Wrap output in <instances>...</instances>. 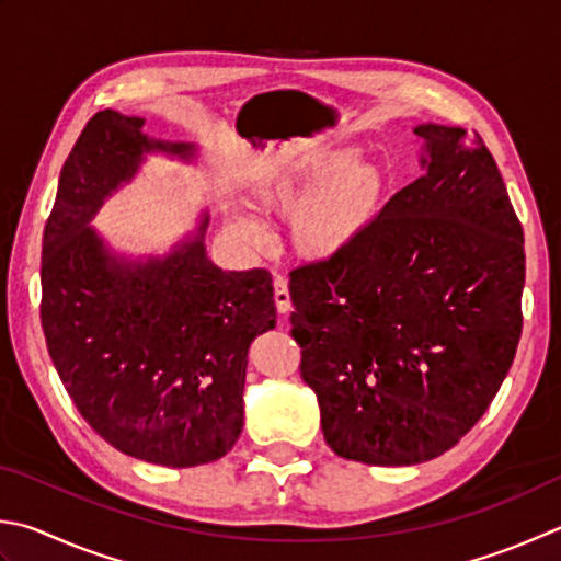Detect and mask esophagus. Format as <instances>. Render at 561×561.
Returning a JSON list of instances; mask_svg holds the SVG:
<instances>
[{
	"label": "esophagus",
	"mask_w": 561,
	"mask_h": 561,
	"mask_svg": "<svg viewBox=\"0 0 561 561\" xmlns=\"http://www.w3.org/2000/svg\"><path fill=\"white\" fill-rule=\"evenodd\" d=\"M273 298H276V308L278 312H290L293 310V300H290V290H288V278L276 276L273 278Z\"/></svg>",
	"instance_id": "34e87169"
}]
</instances>
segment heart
I'll list each match as a JSON object with an SVG mask.
<instances>
[{
    "label": "heart",
    "instance_id": "b5f03b06",
    "mask_svg": "<svg viewBox=\"0 0 561 561\" xmlns=\"http://www.w3.org/2000/svg\"><path fill=\"white\" fill-rule=\"evenodd\" d=\"M388 181L380 165L352 151H317L288 158L263 178L259 203L268 213L288 215L295 251L324 261L344 251L374 225L386 203ZM234 229L259 244L263 225L251 215H234Z\"/></svg>",
    "mask_w": 561,
    "mask_h": 561
}]
</instances>
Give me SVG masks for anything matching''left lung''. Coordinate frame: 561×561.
<instances>
[{
  "instance_id": "1",
  "label": "left lung",
  "mask_w": 561,
  "mask_h": 561,
  "mask_svg": "<svg viewBox=\"0 0 561 561\" xmlns=\"http://www.w3.org/2000/svg\"><path fill=\"white\" fill-rule=\"evenodd\" d=\"M422 175L332 259L290 273L300 376L327 445L374 467L439 457L477 425L523 332V227L491 151L420 124Z\"/></svg>"
}]
</instances>
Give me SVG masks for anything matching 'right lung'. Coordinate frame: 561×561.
<instances>
[{"instance_id": "right-lung-1", "label": "right lung", "mask_w": 561, "mask_h": 561, "mask_svg": "<svg viewBox=\"0 0 561 561\" xmlns=\"http://www.w3.org/2000/svg\"><path fill=\"white\" fill-rule=\"evenodd\" d=\"M114 110L84 126L60 171L41 253V324L72 403L114 449L185 469L217 461L244 427L247 354L276 327L271 273L221 271L195 239L126 261L90 219L144 153L190 158Z\"/></svg>"}]
</instances>
